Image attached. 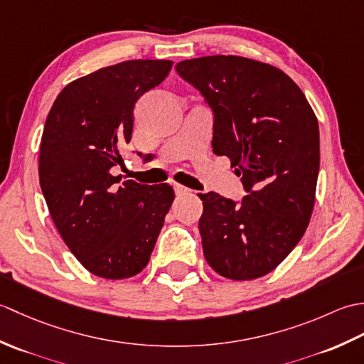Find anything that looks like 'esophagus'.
<instances>
[{
	"mask_svg": "<svg viewBox=\"0 0 364 364\" xmlns=\"http://www.w3.org/2000/svg\"><path fill=\"white\" fill-rule=\"evenodd\" d=\"M173 191H175L176 196H186V194H191V192H192L186 186H183V184H178V183L173 184Z\"/></svg>",
	"mask_w": 364,
	"mask_h": 364,
	"instance_id": "34e87169",
	"label": "esophagus"
}]
</instances>
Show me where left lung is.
Here are the masks:
<instances>
[{"label": "left lung", "instance_id": "1", "mask_svg": "<svg viewBox=\"0 0 364 364\" xmlns=\"http://www.w3.org/2000/svg\"><path fill=\"white\" fill-rule=\"evenodd\" d=\"M176 73L214 115L213 151L228 156L241 200L198 194L203 255L231 280L269 274L310 222L319 175V125L304 92L278 68L241 56L181 60Z\"/></svg>", "mask_w": 364, "mask_h": 364}]
</instances>
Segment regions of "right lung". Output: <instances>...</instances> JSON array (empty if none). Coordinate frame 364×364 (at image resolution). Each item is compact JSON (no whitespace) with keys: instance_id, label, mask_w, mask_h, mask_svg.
<instances>
[{"instance_id":"obj_1","label":"right lung","mask_w":364,"mask_h":364,"mask_svg":"<svg viewBox=\"0 0 364 364\" xmlns=\"http://www.w3.org/2000/svg\"><path fill=\"white\" fill-rule=\"evenodd\" d=\"M172 60L136 59L60 90L45 122L38 180L59 235L89 272L129 278L149 264L175 198L168 184L112 175L131 141L134 105L164 81Z\"/></svg>"}]
</instances>
